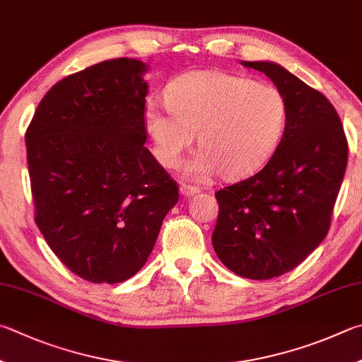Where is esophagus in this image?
<instances>
[{
    "instance_id": "34e87169",
    "label": "esophagus",
    "mask_w": 362,
    "mask_h": 362,
    "mask_svg": "<svg viewBox=\"0 0 362 362\" xmlns=\"http://www.w3.org/2000/svg\"><path fill=\"white\" fill-rule=\"evenodd\" d=\"M199 189L196 187H192V185H185V183H182L180 185V194L182 196H187V198H192V196L198 194Z\"/></svg>"
}]
</instances>
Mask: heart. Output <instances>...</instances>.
I'll return each instance as SVG.
<instances>
[{"label": "heart", "mask_w": 362, "mask_h": 362, "mask_svg": "<svg viewBox=\"0 0 362 362\" xmlns=\"http://www.w3.org/2000/svg\"><path fill=\"white\" fill-rule=\"evenodd\" d=\"M168 106L148 101L144 124L153 153L174 168L198 133L199 152L183 166L189 180L215 174L240 177L253 170L277 144L286 120V101L267 83L216 71L177 77L166 88Z\"/></svg>", "instance_id": "1"}]
</instances>
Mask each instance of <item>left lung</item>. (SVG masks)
I'll use <instances>...</instances> for the list:
<instances>
[{
  "mask_svg": "<svg viewBox=\"0 0 362 362\" xmlns=\"http://www.w3.org/2000/svg\"><path fill=\"white\" fill-rule=\"evenodd\" d=\"M264 72L286 101L285 131L258 174L215 193L216 256L229 271L269 280L299 266L329 231L348 144L320 91L274 62H240Z\"/></svg>",
  "mask_w": 362,
  "mask_h": 362,
  "instance_id": "8db88e82",
  "label": "left lung"
}]
</instances>
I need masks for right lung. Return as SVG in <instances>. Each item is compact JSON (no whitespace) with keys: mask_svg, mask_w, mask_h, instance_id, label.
Listing matches in <instances>:
<instances>
[{"mask_svg":"<svg viewBox=\"0 0 362 362\" xmlns=\"http://www.w3.org/2000/svg\"><path fill=\"white\" fill-rule=\"evenodd\" d=\"M148 64L115 58L55 83L26 129L36 225L58 259L91 284L146 264L177 183L148 148Z\"/></svg>","mask_w":362,"mask_h":362,"instance_id":"add662e5","label":"right lung"}]
</instances>
